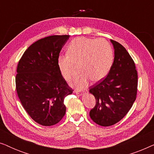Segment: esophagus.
<instances>
[{
    "label": "esophagus",
    "mask_w": 154,
    "mask_h": 154,
    "mask_svg": "<svg viewBox=\"0 0 154 154\" xmlns=\"http://www.w3.org/2000/svg\"><path fill=\"white\" fill-rule=\"evenodd\" d=\"M75 92L76 94H84V93H85V91H81V90H75Z\"/></svg>",
    "instance_id": "esophagus-1"
}]
</instances>
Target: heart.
I'll list each match as a JSON object with an SVG mask.
<instances>
[{
    "instance_id": "1",
    "label": "heart",
    "mask_w": 154,
    "mask_h": 154,
    "mask_svg": "<svg viewBox=\"0 0 154 154\" xmlns=\"http://www.w3.org/2000/svg\"><path fill=\"white\" fill-rule=\"evenodd\" d=\"M67 53L58 57L57 64L62 76L69 80L79 66L81 73L73 79L72 83L84 88L90 79L100 81L110 71L113 64V51L105 39L78 37L71 41Z\"/></svg>"
}]
</instances>
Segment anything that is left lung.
Here are the masks:
<instances>
[{
  "instance_id": "obj_1",
  "label": "left lung",
  "mask_w": 154,
  "mask_h": 154,
  "mask_svg": "<svg viewBox=\"0 0 154 154\" xmlns=\"http://www.w3.org/2000/svg\"><path fill=\"white\" fill-rule=\"evenodd\" d=\"M114 60L104 79L90 87L96 104L90 116L101 126H111L127 114L136 100L137 72L133 60L121 44L111 40Z\"/></svg>"
}]
</instances>
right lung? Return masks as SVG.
Segmentation results:
<instances>
[{
    "instance_id": "right-lung-1",
    "label": "right lung",
    "mask_w": 154,
    "mask_h": 154,
    "mask_svg": "<svg viewBox=\"0 0 154 154\" xmlns=\"http://www.w3.org/2000/svg\"><path fill=\"white\" fill-rule=\"evenodd\" d=\"M69 38V35H55L40 39L19 61L17 93L27 113L41 125H54L62 119L66 113L64 98L73 92L57 64L60 52Z\"/></svg>"
}]
</instances>
